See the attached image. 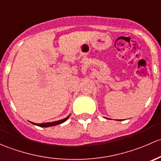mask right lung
<instances>
[{"mask_svg": "<svg viewBox=\"0 0 161 161\" xmlns=\"http://www.w3.org/2000/svg\"><path fill=\"white\" fill-rule=\"evenodd\" d=\"M69 116H67V118H65V119H61V120L56 121V122H46V123H41V124H36V123H33V122H31V123L34 124V125H38V126H40V127L53 126V125H59V124H61V123H63V122H64L66 120H67V119H68Z\"/></svg>", "mask_w": 161, "mask_h": 161, "instance_id": "add662e5", "label": "right lung"}]
</instances>
